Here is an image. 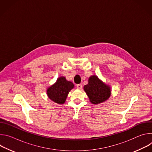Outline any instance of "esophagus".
<instances>
[{"label":"esophagus","instance_id":"1","mask_svg":"<svg viewBox=\"0 0 152 152\" xmlns=\"http://www.w3.org/2000/svg\"><path fill=\"white\" fill-rule=\"evenodd\" d=\"M76 87H77L78 89L80 90V89H82V85H81V84H77V85H76Z\"/></svg>","mask_w":152,"mask_h":152}]
</instances>
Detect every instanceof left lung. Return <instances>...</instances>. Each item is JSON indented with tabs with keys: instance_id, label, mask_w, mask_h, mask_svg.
<instances>
[{
	"instance_id": "1",
	"label": "left lung",
	"mask_w": 152,
	"mask_h": 152,
	"mask_svg": "<svg viewBox=\"0 0 152 152\" xmlns=\"http://www.w3.org/2000/svg\"><path fill=\"white\" fill-rule=\"evenodd\" d=\"M83 90L93 104H98L106 101L111 94V88L100 80L96 75L88 78V84L83 86Z\"/></svg>"
}]
</instances>
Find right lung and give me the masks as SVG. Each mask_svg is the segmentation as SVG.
I'll list each match as a JSON object with an SVG mask.
<instances>
[{"mask_svg":"<svg viewBox=\"0 0 152 152\" xmlns=\"http://www.w3.org/2000/svg\"><path fill=\"white\" fill-rule=\"evenodd\" d=\"M75 87L71 81H69L64 76L59 77L56 82L47 88L48 97L58 104L66 102L69 92Z\"/></svg>","mask_w":152,"mask_h":152,"instance_id":"1","label":"right lung"}]
</instances>
